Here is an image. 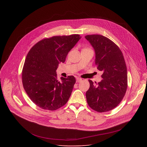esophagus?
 Segmentation results:
<instances>
[{"label": "esophagus", "mask_w": 147, "mask_h": 147, "mask_svg": "<svg viewBox=\"0 0 147 147\" xmlns=\"http://www.w3.org/2000/svg\"><path fill=\"white\" fill-rule=\"evenodd\" d=\"M81 81H82V79H81V78L77 77V78H76V82H80Z\"/></svg>", "instance_id": "obj_1"}]
</instances>
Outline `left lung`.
Here are the masks:
<instances>
[{
  "instance_id": "obj_1",
  "label": "left lung",
  "mask_w": 147,
  "mask_h": 147,
  "mask_svg": "<svg viewBox=\"0 0 147 147\" xmlns=\"http://www.w3.org/2000/svg\"><path fill=\"white\" fill-rule=\"evenodd\" d=\"M94 49L95 63L102 71V80L96 86L91 80L86 92L88 105L98 112L109 111L123 99L127 87V72L123 55L109 38L100 35L85 36Z\"/></svg>"
}]
</instances>
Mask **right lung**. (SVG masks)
Listing matches in <instances>:
<instances>
[{
    "instance_id": "1",
    "label": "right lung",
    "mask_w": 147,
    "mask_h": 147,
    "mask_svg": "<svg viewBox=\"0 0 147 147\" xmlns=\"http://www.w3.org/2000/svg\"><path fill=\"white\" fill-rule=\"evenodd\" d=\"M81 38L74 34L46 38L28 53L22 71L23 85L31 100L39 108L55 111L67 102L76 78L70 76L61 77L59 81L56 71Z\"/></svg>"
}]
</instances>
